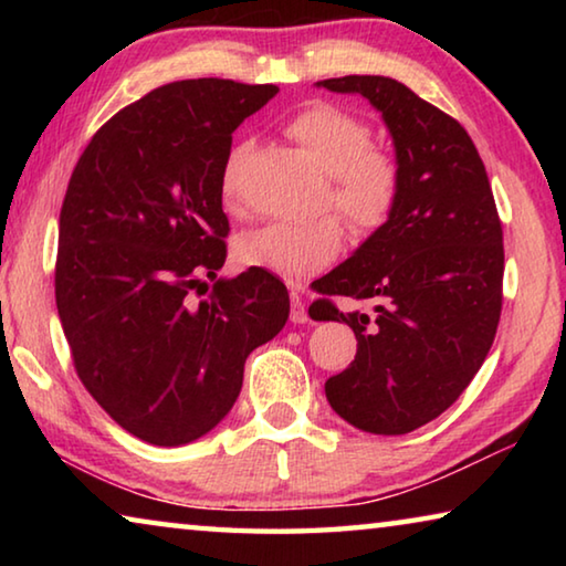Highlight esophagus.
Listing matches in <instances>:
<instances>
[{"instance_id": "esophagus-1", "label": "esophagus", "mask_w": 566, "mask_h": 566, "mask_svg": "<svg viewBox=\"0 0 566 566\" xmlns=\"http://www.w3.org/2000/svg\"><path fill=\"white\" fill-rule=\"evenodd\" d=\"M292 322L294 324H306L310 322V314H306V306H304V300L302 294L292 290Z\"/></svg>"}]
</instances>
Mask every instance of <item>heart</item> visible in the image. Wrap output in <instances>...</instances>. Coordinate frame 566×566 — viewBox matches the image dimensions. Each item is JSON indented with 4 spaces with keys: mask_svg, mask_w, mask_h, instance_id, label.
<instances>
[{
    "mask_svg": "<svg viewBox=\"0 0 566 566\" xmlns=\"http://www.w3.org/2000/svg\"><path fill=\"white\" fill-rule=\"evenodd\" d=\"M290 137L327 175L329 202L359 232H375L395 212L401 177L387 151L371 147V132L359 117L334 104H312L286 124ZM234 157L224 171V195H232ZM344 227L334 214L310 222H272L244 232L234 242L242 266L274 272L286 280L322 272L337 260Z\"/></svg>",
    "mask_w": 566,
    "mask_h": 566,
    "instance_id": "heart-1",
    "label": "heart"
}]
</instances>
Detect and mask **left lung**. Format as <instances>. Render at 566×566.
Returning <instances> with one entry per match:
<instances>
[{
	"mask_svg": "<svg viewBox=\"0 0 566 566\" xmlns=\"http://www.w3.org/2000/svg\"><path fill=\"white\" fill-rule=\"evenodd\" d=\"M317 87L359 94L381 114L401 177L387 222L314 282L322 294L375 306L364 314L312 304V319L344 322L357 337V357L324 391L361 432L407 434L454 405L492 347L502 222L484 161L457 119L389 76L349 74Z\"/></svg>",
	"mask_w": 566,
	"mask_h": 566,
	"instance_id": "8db88e82",
	"label": "left lung"
}]
</instances>
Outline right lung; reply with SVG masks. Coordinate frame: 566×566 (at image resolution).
Instances as JSON below:
<instances>
[{
    "label": "right lung",
    "mask_w": 566,
    "mask_h": 566,
    "mask_svg": "<svg viewBox=\"0 0 566 566\" xmlns=\"http://www.w3.org/2000/svg\"><path fill=\"white\" fill-rule=\"evenodd\" d=\"M276 92L214 76L165 84L114 114L72 171L56 312L82 385L142 442L212 432L234 407L249 352L290 317L286 286L266 270L217 276L232 132ZM202 273L216 286L195 301Z\"/></svg>",
    "instance_id": "obj_1"
}]
</instances>
